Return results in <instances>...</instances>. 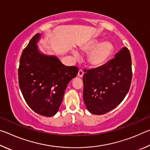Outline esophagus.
<instances>
[{
  "label": "esophagus",
  "mask_w": 150,
  "mask_h": 150,
  "mask_svg": "<svg viewBox=\"0 0 150 150\" xmlns=\"http://www.w3.org/2000/svg\"><path fill=\"white\" fill-rule=\"evenodd\" d=\"M83 74H84V73H83V71H82V69H79V71H78V74H77L78 77H82L83 76Z\"/></svg>",
  "instance_id": "obj_1"
}]
</instances>
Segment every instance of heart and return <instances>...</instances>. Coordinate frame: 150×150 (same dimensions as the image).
I'll return each instance as SVG.
<instances>
[{
    "instance_id": "b5f03b06",
    "label": "heart",
    "mask_w": 150,
    "mask_h": 150,
    "mask_svg": "<svg viewBox=\"0 0 150 150\" xmlns=\"http://www.w3.org/2000/svg\"><path fill=\"white\" fill-rule=\"evenodd\" d=\"M84 50L91 52L88 56V62L94 67H100L106 62L113 52V46L108 42H100L96 40H91L84 47ZM75 56H78V53L74 52Z\"/></svg>"
}]
</instances>
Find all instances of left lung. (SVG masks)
I'll return each instance as SVG.
<instances>
[{"label":"left lung","mask_w":150,"mask_h":150,"mask_svg":"<svg viewBox=\"0 0 150 150\" xmlns=\"http://www.w3.org/2000/svg\"><path fill=\"white\" fill-rule=\"evenodd\" d=\"M85 72L83 100L87 110L94 115L108 112L124 100L130 89L132 71L129 50L123 47L105 65Z\"/></svg>","instance_id":"1"}]
</instances>
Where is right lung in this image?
I'll use <instances>...</instances> for the list:
<instances>
[{
    "label": "right lung",
    "mask_w": 150,
    "mask_h": 150,
    "mask_svg": "<svg viewBox=\"0 0 150 150\" xmlns=\"http://www.w3.org/2000/svg\"><path fill=\"white\" fill-rule=\"evenodd\" d=\"M36 34L24 48L18 68L19 87L35 112L52 116L57 112L68 83L78 73L76 66H65L54 55L40 53Z\"/></svg>",
    "instance_id": "right-lung-1"
}]
</instances>
